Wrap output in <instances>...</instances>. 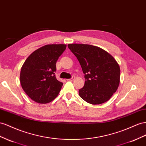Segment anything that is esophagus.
Returning a JSON list of instances; mask_svg holds the SVG:
<instances>
[{
	"label": "esophagus",
	"instance_id": "1",
	"mask_svg": "<svg viewBox=\"0 0 146 146\" xmlns=\"http://www.w3.org/2000/svg\"><path fill=\"white\" fill-rule=\"evenodd\" d=\"M75 76H72V77L71 78H68V79H67V80L68 81H73L74 79H75Z\"/></svg>",
	"mask_w": 146,
	"mask_h": 146
}]
</instances>
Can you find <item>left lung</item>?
I'll list each match as a JSON object with an SVG mask.
<instances>
[{
    "label": "left lung",
    "mask_w": 146,
    "mask_h": 146,
    "mask_svg": "<svg viewBox=\"0 0 146 146\" xmlns=\"http://www.w3.org/2000/svg\"><path fill=\"white\" fill-rule=\"evenodd\" d=\"M68 46L85 74L84 86L78 92L80 96L92 104L108 101L120 84V69L115 58L96 46L78 44Z\"/></svg>",
    "instance_id": "left-lung-1"
}]
</instances>
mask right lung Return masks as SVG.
<instances>
[{
    "mask_svg": "<svg viewBox=\"0 0 146 146\" xmlns=\"http://www.w3.org/2000/svg\"><path fill=\"white\" fill-rule=\"evenodd\" d=\"M66 48L65 44H50L35 50L23 64L20 84L31 100L40 104L52 101L60 93L62 83L55 77L56 63Z\"/></svg>",
    "mask_w": 146,
    "mask_h": 146,
    "instance_id": "add662e5",
    "label": "right lung"
}]
</instances>
